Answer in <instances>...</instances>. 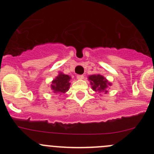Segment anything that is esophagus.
<instances>
[{
  "label": "esophagus",
  "mask_w": 154,
  "mask_h": 154,
  "mask_svg": "<svg viewBox=\"0 0 154 154\" xmlns=\"http://www.w3.org/2000/svg\"><path fill=\"white\" fill-rule=\"evenodd\" d=\"M77 78L78 79V80H83V78H84V76L83 75H81V74H79V75H77Z\"/></svg>",
  "instance_id": "1"
}]
</instances>
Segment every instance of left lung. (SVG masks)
Here are the masks:
<instances>
[{
  "instance_id": "1",
  "label": "left lung",
  "mask_w": 154,
  "mask_h": 154,
  "mask_svg": "<svg viewBox=\"0 0 154 154\" xmlns=\"http://www.w3.org/2000/svg\"><path fill=\"white\" fill-rule=\"evenodd\" d=\"M88 80H90L91 88L95 91L99 92H104L106 94L108 92L107 88L109 86H111V83L108 81L103 76L100 74H93V75L88 76Z\"/></svg>"
}]
</instances>
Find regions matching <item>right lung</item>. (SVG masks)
<instances>
[{"mask_svg":"<svg viewBox=\"0 0 154 154\" xmlns=\"http://www.w3.org/2000/svg\"><path fill=\"white\" fill-rule=\"evenodd\" d=\"M70 80L71 77L64 74L63 73H60L59 75L54 79L51 83V87L54 93H66L69 89Z\"/></svg>","mask_w":154,"mask_h":154,"instance_id":"1","label":"right lung"}]
</instances>
